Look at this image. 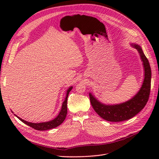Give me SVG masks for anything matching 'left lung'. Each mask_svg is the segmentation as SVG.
<instances>
[{
	"mask_svg": "<svg viewBox=\"0 0 159 159\" xmlns=\"http://www.w3.org/2000/svg\"><path fill=\"white\" fill-rule=\"evenodd\" d=\"M141 57L144 68V80L141 87L135 95L127 102L116 105H106L100 102L94 95L89 93L91 105L101 117L108 121L119 122L133 117L145 107L150 95L151 83V70L148 59L141 48L136 44H131Z\"/></svg>",
	"mask_w": 159,
	"mask_h": 159,
	"instance_id": "obj_1",
	"label": "left lung"
}]
</instances>
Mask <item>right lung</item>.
Instances as JSON below:
<instances>
[{
    "instance_id": "obj_1",
    "label": "right lung",
    "mask_w": 159,
    "mask_h": 159,
    "mask_svg": "<svg viewBox=\"0 0 159 159\" xmlns=\"http://www.w3.org/2000/svg\"><path fill=\"white\" fill-rule=\"evenodd\" d=\"M72 88H73V87L71 86V87H70L68 89V90H67L66 98H65V100L64 101V102L62 103L61 108V110H60L58 115H57V116L55 119H54L53 120H51V121H50L38 123H30V122L25 121L24 119L18 117L17 115L15 114H14V115H15L16 117H17V118L20 119V121L22 122H23L24 123H25L26 125H27L30 126L36 130H38V131H46V130H48V129L57 127V126H59L60 125H61L62 123H63V121L66 119L67 113H68L67 112L68 111V110H67V102H68V97L69 93L70 92V91L72 89Z\"/></svg>"
}]
</instances>
